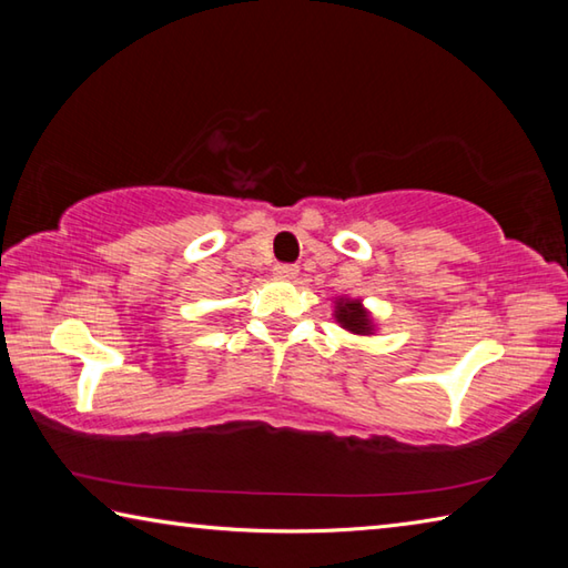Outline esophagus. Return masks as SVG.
Instances as JSON below:
<instances>
[{"mask_svg": "<svg viewBox=\"0 0 568 568\" xmlns=\"http://www.w3.org/2000/svg\"><path fill=\"white\" fill-rule=\"evenodd\" d=\"M275 277H281V281H293V277L297 275V265H291V263H277L273 267Z\"/></svg>", "mask_w": 568, "mask_h": 568, "instance_id": "34e87169", "label": "esophagus"}]
</instances>
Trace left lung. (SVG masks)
I'll use <instances>...</instances> for the list:
<instances>
[{"label": "left lung", "mask_w": 568, "mask_h": 568, "mask_svg": "<svg viewBox=\"0 0 568 568\" xmlns=\"http://www.w3.org/2000/svg\"><path fill=\"white\" fill-rule=\"evenodd\" d=\"M333 315L345 331H351L355 335H371L373 333L371 313L365 311L361 301H351V297H338V301H335V313Z\"/></svg>", "instance_id": "obj_1"}]
</instances>
